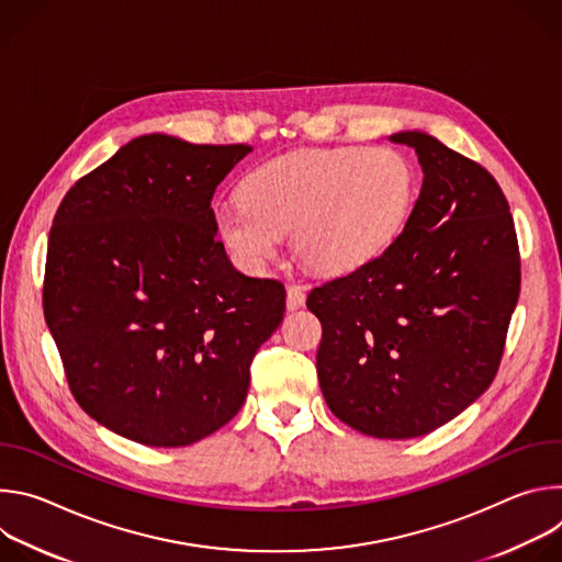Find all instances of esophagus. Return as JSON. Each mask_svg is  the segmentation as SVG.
Instances as JSON below:
<instances>
[{
    "label": "esophagus",
    "mask_w": 562,
    "mask_h": 562,
    "mask_svg": "<svg viewBox=\"0 0 562 562\" xmlns=\"http://www.w3.org/2000/svg\"><path fill=\"white\" fill-rule=\"evenodd\" d=\"M304 300H306V293H304L302 286L291 284V286L286 289V308H289V311H295V308L304 306Z\"/></svg>",
    "instance_id": "esophagus-1"
}]
</instances>
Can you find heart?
<instances>
[{
  "mask_svg": "<svg viewBox=\"0 0 562 562\" xmlns=\"http://www.w3.org/2000/svg\"><path fill=\"white\" fill-rule=\"evenodd\" d=\"M416 171L389 146L295 150L256 167L239 202L215 209V233L245 271H260L291 233L295 256L329 276L378 260L405 228Z\"/></svg>",
  "mask_w": 562,
  "mask_h": 562,
  "instance_id": "b5f03b06",
  "label": "heart"
}]
</instances>
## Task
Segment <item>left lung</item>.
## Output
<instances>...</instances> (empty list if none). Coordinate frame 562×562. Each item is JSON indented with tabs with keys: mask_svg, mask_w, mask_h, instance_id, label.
I'll list each match as a JSON object with an SVG mask.
<instances>
[{
	"mask_svg": "<svg viewBox=\"0 0 562 562\" xmlns=\"http://www.w3.org/2000/svg\"><path fill=\"white\" fill-rule=\"evenodd\" d=\"M423 189L395 243L371 265L315 286V356L329 409L373 438H418L462 414L496 378L520 293L509 204L480 165L425 131Z\"/></svg>",
	"mask_w": 562,
	"mask_h": 562,
	"instance_id": "left-lung-1",
	"label": "left lung"
}]
</instances>
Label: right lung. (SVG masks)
<instances>
[{
	"label": "right lung",
	"mask_w": 562,
	"mask_h": 562,
	"mask_svg": "<svg viewBox=\"0 0 562 562\" xmlns=\"http://www.w3.org/2000/svg\"><path fill=\"white\" fill-rule=\"evenodd\" d=\"M251 150L142 135L55 213L46 325L79 407L122 438L187 447L224 427L282 323L284 284L239 273L215 237L213 193Z\"/></svg>",
	"instance_id": "right-lung-1"
}]
</instances>
